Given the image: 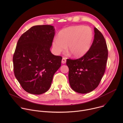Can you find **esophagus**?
Masks as SVG:
<instances>
[{
    "label": "esophagus",
    "instance_id": "obj_1",
    "mask_svg": "<svg viewBox=\"0 0 123 123\" xmlns=\"http://www.w3.org/2000/svg\"><path fill=\"white\" fill-rule=\"evenodd\" d=\"M66 62V59L65 58H63L62 59V63L65 64Z\"/></svg>",
    "mask_w": 123,
    "mask_h": 123
}]
</instances>
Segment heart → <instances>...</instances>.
Returning <instances> with one entry per match:
<instances>
[{
    "label": "heart",
    "instance_id": "b5f03b06",
    "mask_svg": "<svg viewBox=\"0 0 123 123\" xmlns=\"http://www.w3.org/2000/svg\"><path fill=\"white\" fill-rule=\"evenodd\" d=\"M93 38V32L88 26H73L61 30L58 38L52 42V46L56 54L68 51L73 56H83L89 50Z\"/></svg>",
    "mask_w": 123,
    "mask_h": 123
}]
</instances>
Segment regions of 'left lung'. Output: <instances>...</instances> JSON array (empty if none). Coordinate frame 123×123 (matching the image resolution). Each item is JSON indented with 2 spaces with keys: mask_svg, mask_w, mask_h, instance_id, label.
I'll list each match as a JSON object with an SVG mask.
<instances>
[{
  "mask_svg": "<svg viewBox=\"0 0 123 123\" xmlns=\"http://www.w3.org/2000/svg\"><path fill=\"white\" fill-rule=\"evenodd\" d=\"M94 33L92 44L85 55L78 59H67L69 85L78 93H86L95 89L105 72L108 56L107 43L96 28Z\"/></svg>",
  "mask_w": 123,
  "mask_h": 123,
  "instance_id": "1",
  "label": "left lung"
}]
</instances>
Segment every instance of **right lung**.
<instances>
[{
  "instance_id": "right-lung-1",
  "label": "right lung",
  "mask_w": 123,
  "mask_h": 123,
  "mask_svg": "<svg viewBox=\"0 0 123 123\" xmlns=\"http://www.w3.org/2000/svg\"><path fill=\"white\" fill-rule=\"evenodd\" d=\"M55 29L49 25L34 26L21 35L13 56L14 75L27 92L41 94L47 92L62 57L50 51Z\"/></svg>"
}]
</instances>
